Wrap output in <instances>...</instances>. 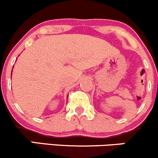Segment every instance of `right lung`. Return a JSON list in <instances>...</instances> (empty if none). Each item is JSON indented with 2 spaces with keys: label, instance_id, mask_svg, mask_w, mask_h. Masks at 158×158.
<instances>
[{
  "label": "right lung",
  "instance_id": "1",
  "mask_svg": "<svg viewBox=\"0 0 158 158\" xmlns=\"http://www.w3.org/2000/svg\"><path fill=\"white\" fill-rule=\"evenodd\" d=\"M12 71H13V70H12Z\"/></svg>",
  "mask_w": 158,
  "mask_h": 158
}]
</instances>
